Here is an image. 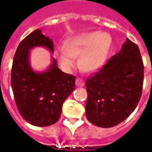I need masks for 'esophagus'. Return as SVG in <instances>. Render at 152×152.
Returning <instances> with one entry per match:
<instances>
[{"instance_id":"esophagus-1","label":"esophagus","mask_w":152,"mask_h":152,"mask_svg":"<svg viewBox=\"0 0 152 152\" xmlns=\"http://www.w3.org/2000/svg\"><path fill=\"white\" fill-rule=\"evenodd\" d=\"M76 86H79V87H83V86H85V82H84V80L82 79H80V78H77L76 80Z\"/></svg>"}]
</instances>
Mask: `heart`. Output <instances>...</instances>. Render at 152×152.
Here are the masks:
<instances>
[{
	"label": "heart",
	"mask_w": 152,
	"mask_h": 152,
	"mask_svg": "<svg viewBox=\"0 0 152 152\" xmlns=\"http://www.w3.org/2000/svg\"><path fill=\"white\" fill-rule=\"evenodd\" d=\"M112 45L111 36L103 31H92L70 39L64 49L59 51L58 59L66 70L75 65L74 58L79 57V64L83 69L94 72L102 68Z\"/></svg>",
	"instance_id": "1"
}]
</instances>
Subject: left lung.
Instances as JSON below:
<instances>
[{
	"mask_svg": "<svg viewBox=\"0 0 152 152\" xmlns=\"http://www.w3.org/2000/svg\"><path fill=\"white\" fill-rule=\"evenodd\" d=\"M143 78L140 50L127 38L120 52L86 80V112L89 122L111 128L124 121L140 101Z\"/></svg>",
	"mask_w": 152,
	"mask_h": 152,
	"instance_id": "8db88e82",
	"label": "left lung"
}]
</instances>
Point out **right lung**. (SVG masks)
<instances>
[{
  "instance_id": "right-lung-1",
  "label": "right lung",
  "mask_w": 152,
  "mask_h": 152,
  "mask_svg": "<svg viewBox=\"0 0 152 152\" xmlns=\"http://www.w3.org/2000/svg\"><path fill=\"white\" fill-rule=\"evenodd\" d=\"M37 46L53 53L51 39L37 29L18 45L11 69V86L22 117L35 126L45 127L58 121L63 102L75 89L76 78L63 72L53 58L46 71L35 72L29 62L30 50Z\"/></svg>"
}]
</instances>
